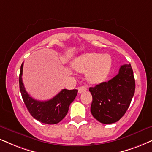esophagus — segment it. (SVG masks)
<instances>
[{"mask_svg": "<svg viewBox=\"0 0 152 152\" xmlns=\"http://www.w3.org/2000/svg\"><path fill=\"white\" fill-rule=\"evenodd\" d=\"M86 90H87V88H86L85 86H80V87H78V93H83V92L86 91Z\"/></svg>", "mask_w": 152, "mask_h": 152, "instance_id": "obj_1", "label": "esophagus"}]
</instances>
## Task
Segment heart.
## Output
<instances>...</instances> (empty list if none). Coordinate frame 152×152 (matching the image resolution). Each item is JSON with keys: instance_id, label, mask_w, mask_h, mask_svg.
I'll use <instances>...</instances> for the list:
<instances>
[{"instance_id": "b5f03b06", "label": "heart", "mask_w": 152, "mask_h": 152, "mask_svg": "<svg viewBox=\"0 0 152 152\" xmlns=\"http://www.w3.org/2000/svg\"><path fill=\"white\" fill-rule=\"evenodd\" d=\"M72 66L76 72H87L89 82L99 83L108 76L112 66V59L109 54L85 53L73 60Z\"/></svg>"}]
</instances>
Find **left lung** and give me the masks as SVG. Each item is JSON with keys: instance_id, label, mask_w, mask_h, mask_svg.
I'll return each mask as SVG.
<instances>
[{"instance_id": "8db88e82", "label": "left lung", "mask_w": 152, "mask_h": 152, "mask_svg": "<svg viewBox=\"0 0 152 152\" xmlns=\"http://www.w3.org/2000/svg\"><path fill=\"white\" fill-rule=\"evenodd\" d=\"M135 81L130 64L122 65L118 74L89 91L93 96L90 111L102 124H110L120 120L128 110L135 93Z\"/></svg>"}]
</instances>
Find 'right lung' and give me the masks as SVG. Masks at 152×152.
I'll return each instance as SVG.
<instances>
[{
    "mask_svg": "<svg viewBox=\"0 0 152 152\" xmlns=\"http://www.w3.org/2000/svg\"><path fill=\"white\" fill-rule=\"evenodd\" d=\"M23 64L21 65L20 78V90L26 108L34 118L45 124H56L66 116L70 104L74 100L78 90H61L56 96L47 101H38L34 99L25 90L22 82Z\"/></svg>",
    "mask_w": 152,
    "mask_h": 152,
    "instance_id": "obj_1",
    "label": "right lung"
}]
</instances>
